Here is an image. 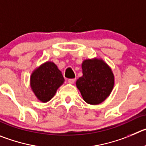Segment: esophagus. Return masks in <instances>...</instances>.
<instances>
[{"label": "esophagus", "instance_id": "1", "mask_svg": "<svg viewBox=\"0 0 146 146\" xmlns=\"http://www.w3.org/2000/svg\"><path fill=\"white\" fill-rule=\"evenodd\" d=\"M75 81H76V79L75 78H70V79H68V83L69 84H73V83L75 82Z\"/></svg>", "mask_w": 146, "mask_h": 146}]
</instances>
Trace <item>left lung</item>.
Instances as JSON below:
<instances>
[{"label": "left lung", "mask_w": 146, "mask_h": 146, "mask_svg": "<svg viewBox=\"0 0 146 146\" xmlns=\"http://www.w3.org/2000/svg\"><path fill=\"white\" fill-rule=\"evenodd\" d=\"M83 76L76 81L84 101L90 104L104 102L114 86V76L102 60H86L82 63Z\"/></svg>", "instance_id": "1"}]
</instances>
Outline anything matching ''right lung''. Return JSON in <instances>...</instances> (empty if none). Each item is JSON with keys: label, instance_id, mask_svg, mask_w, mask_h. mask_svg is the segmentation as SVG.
Wrapping results in <instances>:
<instances>
[{"label": "right lung", "instance_id": "obj_1", "mask_svg": "<svg viewBox=\"0 0 146 146\" xmlns=\"http://www.w3.org/2000/svg\"><path fill=\"white\" fill-rule=\"evenodd\" d=\"M64 82V78L57 65L47 62L34 71L31 86L36 97L42 102L50 101Z\"/></svg>", "mask_w": 146, "mask_h": 146}]
</instances>
